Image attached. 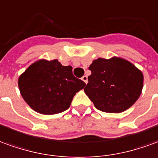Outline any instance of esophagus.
<instances>
[{
    "mask_svg": "<svg viewBox=\"0 0 158 158\" xmlns=\"http://www.w3.org/2000/svg\"><path fill=\"white\" fill-rule=\"evenodd\" d=\"M81 80L84 81L86 84L88 83V77L87 76H83V77H81Z\"/></svg>",
    "mask_w": 158,
    "mask_h": 158,
    "instance_id": "1",
    "label": "esophagus"
}]
</instances>
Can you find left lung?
Returning a JSON list of instances; mask_svg holds the SVG:
<instances>
[{
  "label": "left lung",
  "instance_id": "1",
  "mask_svg": "<svg viewBox=\"0 0 158 158\" xmlns=\"http://www.w3.org/2000/svg\"><path fill=\"white\" fill-rule=\"evenodd\" d=\"M91 75L84 92L99 110L120 113L133 106L141 94L143 74L126 59L99 58L88 68Z\"/></svg>",
  "mask_w": 158,
  "mask_h": 158
}]
</instances>
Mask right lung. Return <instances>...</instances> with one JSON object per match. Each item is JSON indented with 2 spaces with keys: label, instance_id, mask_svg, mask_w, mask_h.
Here are the masks:
<instances>
[{
  "label": "right lung",
  "instance_id": "1",
  "mask_svg": "<svg viewBox=\"0 0 158 158\" xmlns=\"http://www.w3.org/2000/svg\"><path fill=\"white\" fill-rule=\"evenodd\" d=\"M84 81L74 77L72 67L53 59L38 60L19 78V88L24 101L43 115L63 112L73 97L84 88Z\"/></svg>",
  "mask_w": 158,
  "mask_h": 158
}]
</instances>
